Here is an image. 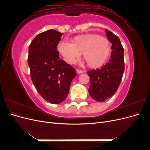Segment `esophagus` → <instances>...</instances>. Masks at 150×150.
<instances>
[{
	"label": "esophagus",
	"mask_w": 150,
	"mask_h": 150,
	"mask_svg": "<svg viewBox=\"0 0 150 150\" xmlns=\"http://www.w3.org/2000/svg\"><path fill=\"white\" fill-rule=\"evenodd\" d=\"M76 72L78 74H82L84 71L83 70H81V69H76Z\"/></svg>",
	"instance_id": "esophagus-1"
}]
</instances>
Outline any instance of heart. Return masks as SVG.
Returning a JSON list of instances; mask_svg holds the SVG:
<instances>
[{
    "instance_id": "1",
    "label": "heart",
    "mask_w": 150,
    "mask_h": 150,
    "mask_svg": "<svg viewBox=\"0 0 150 150\" xmlns=\"http://www.w3.org/2000/svg\"><path fill=\"white\" fill-rule=\"evenodd\" d=\"M111 49L110 40L96 34L78 35L71 39V43L62 40L57 46L58 52L67 64H74L83 53V58L91 68L100 67L105 64Z\"/></svg>"
}]
</instances>
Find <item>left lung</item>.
I'll list each match as a JSON object with an SVG mask.
<instances>
[{
  "instance_id": "8db88e82",
  "label": "left lung",
  "mask_w": 150,
  "mask_h": 150,
  "mask_svg": "<svg viewBox=\"0 0 150 150\" xmlns=\"http://www.w3.org/2000/svg\"><path fill=\"white\" fill-rule=\"evenodd\" d=\"M105 31L112 44L110 59L100 69L88 72L91 80L89 93L94 100L100 102L106 101L116 92L125 71L124 49L120 40L110 30Z\"/></svg>"
}]
</instances>
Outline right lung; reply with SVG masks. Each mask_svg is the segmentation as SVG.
<instances>
[{
  "label": "right lung",
  "instance_id": "obj_1",
  "mask_svg": "<svg viewBox=\"0 0 150 150\" xmlns=\"http://www.w3.org/2000/svg\"><path fill=\"white\" fill-rule=\"evenodd\" d=\"M62 33L51 29L39 34L29 46L30 78L38 92L51 104L64 101L76 69L59 58L57 46Z\"/></svg>",
  "mask_w": 150,
  "mask_h": 150
}]
</instances>
